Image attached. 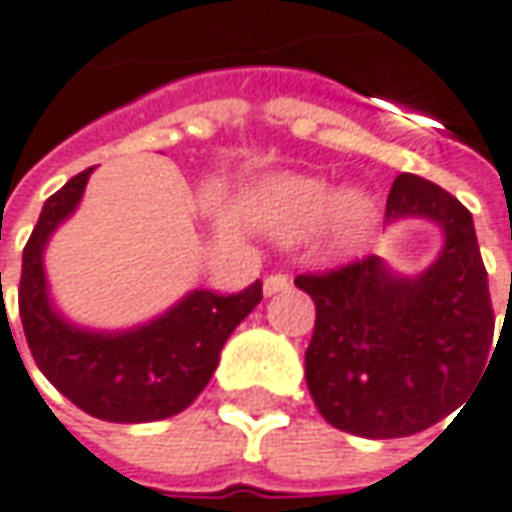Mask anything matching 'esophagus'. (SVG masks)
<instances>
[{
	"instance_id": "34e87169",
	"label": "esophagus",
	"mask_w": 512,
	"mask_h": 512,
	"mask_svg": "<svg viewBox=\"0 0 512 512\" xmlns=\"http://www.w3.org/2000/svg\"><path fill=\"white\" fill-rule=\"evenodd\" d=\"M289 275H283V272H272L269 278L263 280V292L266 295H278V292H283V289H289Z\"/></svg>"
}]
</instances>
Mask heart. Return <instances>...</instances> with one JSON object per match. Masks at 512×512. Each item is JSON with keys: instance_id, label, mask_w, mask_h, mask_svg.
Listing matches in <instances>:
<instances>
[{"instance_id": "1", "label": "heart", "mask_w": 512, "mask_h": 512, "mask_svg": "<svg viewBox=\"0 0 512 512\" xmlns=\"http://www.w3.org/2000/svg\"><path fill=\"white\" fill-rule=\"evenodd\" d=\"M257 220L266 232L295 240L326 220V240L335 252H352L375 226V200L367 191L346 189L335 197L332 183L306 174H275L255 194Z\"/></svg>"}]
</instances>
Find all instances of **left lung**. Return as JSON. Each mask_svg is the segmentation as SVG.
Listing matches in <instances>:
<instances>
[{
    "label": "left lung",
    "mask_w": 512,
    "mask_h": 512,
    "mask_svg": "<svg viewBox=\"0 0 512 512\" xmlns=\"http://www.w3.org/2000/svg\"><path fill=\"white\" fill-rule=\"evenodd\" d=\"M404 217L444 229V249L421 275H395L369 255L295 278L315 300L306 387L332 427L361 438H404L458 410L493 344L496 318L473 214L430 180L398 174L387 220Z\"/></svg>",
    "instance_id": "left-lung-1"
}]
</instances>
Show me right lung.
Listing matches in <instances>:
<instances>
[{
	"label": "right lung",
	"mask_w": 512,
	"mask_h": 512,
	"mask_svg": "<svg viewBox=\"0 0 512 512\" xmlns=\"http://www.w3.org/2000/svg\"><path fill=\"white\" fill-rule=\"evenodd\" d=\"M91 171H79L45 200L25 243L19 280L22 329L36 367L82 412L114 424L171 418L212 381L220 349L260 303L263 286L255 280L234 295L194 289L166 315L123 332H97L65 321L48 298L42 255L56 226L79 206Z\"/></svg>",
	"instance_id": "add662e5"
}]
</instances>
